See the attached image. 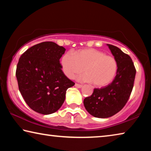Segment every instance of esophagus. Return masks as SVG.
<instances>
[{
    "label": "esophagus",
    "instance_id": "esophagus-1",
    "mask_svg": "<svg viewBox=\"0 0 151 151\" xmlns=\"http://www.w3.org/2000/svg\"><path fill=\"white\" fill-rule=\"evenodd\" d=\"M75 86H76V87H77V88H81L82 86H83V85H80V84L76 83V84H75Z\"/></svg>",
    "mask_w": 151,
    "mask_h": 151
}]
</instances>
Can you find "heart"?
I'll return each mask as SVG.
<instances>
[{
    "label": "heart",
    "instance_id": "1",
    "mask_svg": "<svg viewBox=\"0 0 151 151\" xmlns=\"http://www.w3.org/2000/svg\"><path fill=\"white\" fill-rule=\"evenodd\" d=\"M61 66L69 78H74L85 70L86 73L81 76V80L93 83L97 87L108 85L114 79L118 68L113 57L94 48L81 49L75 53L66 52L61 59Z\"/></svg>",
    "mask_w": 151,
    "mask_h": 151
}]
</instances>
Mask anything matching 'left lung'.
Instances as JSON below:
<instances>
[{
    "label": "left lung",
    "mask_w": 151,
    "mask_h": 151,
    "mask_svg": "<svg viewBox=\"0 0 151 151\" xmlns=\"http://www.w3.org/2000/svg\"><path fill=\"white\" fill-rule=\"evenodd\" d=\"M107 45L118 65L116 75L110 85L94 88L91 96L84 99L86 111L97 118H109L123 108L131 94L136 75L130 56L115 46Z\"/></svg>",
    "instance_id": "obj_1"
}]
</instances>
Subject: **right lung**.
I'll list each match as a JSON object with an SVG mask.
<instances>
[{"label":"right lung","instance_id":"obj_1","mask_svg":"<svg viewBox=\"0 0 151 151\" xmlns=\"http://www.w3.org/2000/svg\"><path fill=\"white\" fill-rule=\"evenodd\" d=\"M66 49L53 42L32 46L21 55L17 66L19 91L30 109L42 114L54 113L65 100L66 91L75 85L60 63Z\"/></svg>","mask_w":151,"mask_h":151}]
</instances>
